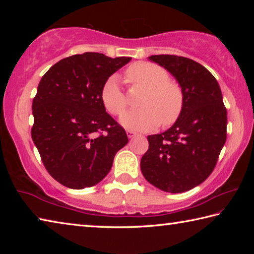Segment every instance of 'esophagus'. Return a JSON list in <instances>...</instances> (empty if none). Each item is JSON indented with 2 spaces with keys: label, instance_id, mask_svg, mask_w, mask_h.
<instances>
[{
  "label": "esophagus",
  "instance_id": "34e87169",
  "mask_svg": "<svg viewBox=\"0 0 254 254\" xmlns=\"http://www.w3.org/2000/svg\"><path fill=\"white\" fill-rule=\"evenodd\" d=\"M127 136H128V137H130V139H131V137H133V136L137 135L136 133H135V132H133V131H127Z\"/></svg>",
  "mask_w": 254,
  "mask_h": 254
}]
</instances>
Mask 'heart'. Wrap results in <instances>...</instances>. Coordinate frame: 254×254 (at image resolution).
I'll return each mask as SVG.
<instances>
[{"instance_id": "heart-1", "label": "heart", "mask_w": 254, "mask_h": 254, "mask_svg": "<svg viewBox=\"0 0 254 254\" xmlns=\"http://www.w3.org/2000/svg\"><path fill=\"white\" fill-rule=\"evenodd\" d=\"M127 80L134 87L144 89L139 110L130 111L121 118V124L131 131L153 130L161 124L170 126L179 118L184 106L180 86L168 79V72L152 63H135L126 71ZM101 100L109 113L121 115L127 106V97L120 87L118 76L106 79Z\"/></svg>"}]
</instances>
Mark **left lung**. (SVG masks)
I'll return each instance as SVG.
<instances>
[{"mask_svg":"<svg viewBox=\"0 0 254 254\" xmlns=\"http://www.w3.org/2000/svg\"><path fill=\"white\" fill-rule=\"evenodd\" d=\"M149 60L178 81L184 106L173 127L148 135L141 171L154 187L184 192L207 179L216 166L226 141V109L217 80L200 64L174 55H154Z\"/></svg>","mask_w":254,"mask_h":254,"instance_id":"obj_1","label":"left lung"}]
</instances>
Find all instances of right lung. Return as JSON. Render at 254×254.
<instances>
[{
  "instance_id": "1",
  "label": "right lung",
  "mask_w": 254,
  "mask_h": 254,
  "mask_svg": "<svg viewBox=\"0 0 254 254\" xmlns=\"http://www.w3.org/2000/svg\"><path fill=\"white\" fill-rule=\"evenodd\" d=\"M130 60L85 53L62 59L42 76L32 102L31 136L46 169L64 186L100 183L128 142L124 128L106 113L101 91Z\"/></svg>"
}]
</instances>
